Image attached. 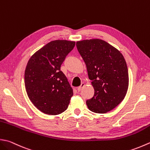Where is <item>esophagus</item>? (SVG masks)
<instances>
[{
	"instance_id": "34e87169",
	"label": "esophagus",
	"mask_w": 150,
	"mask_h": 150,
	"mask_svg": "<svg viewBox=\"0 0 150 150\" xmlns=\"http://www.w3.org/2000/svg\"><path fill=\"white\" fill-rule=\"evenodd\" d=\"M84 83H81V86H79L78 88H77V90H78V92H80V91L82 90V88H83L84 87Z\"/></svg>"
}]
</instances>
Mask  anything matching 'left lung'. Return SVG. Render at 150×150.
Masks as SVG:
<instances>
[{
	"mask_svg": "<svg viewBox=\"0 0 150 150\" xmlns=\"http://www.w3.org/2000/svg\"><path fill=\"white\" fill-rule=\"evenodd\" d=\"M76 45L94 88L92 98L86 101L88 108L95 113L114 109L124 99L128 89V69L124 57L102 40L80 41Z\"/></svg>",
	"mask_w": 150,
	"mask_h": 150,
	"instance_id": "1",
	"label": "left lung"
}]
</instances>
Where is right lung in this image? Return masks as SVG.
<instances>
[{
	"label": "right lung",
	"mask_w": 150,
	"mask_h": 150,
	"mask_svg": "<svg viewBox=\"0 0 150 150\" xmlns=\"http://www.w3.org/2000/svg\"><path fill=\"white\" fill-rule=\"evenodd\" d=\"M75 45V42L52 41L28 62L25 72L26 93L34 106L43 113L57 115L68 107L73 89L60 67Z\"/></svg>",
	"instance_id": "right-lung-1"
}]
</instances>
